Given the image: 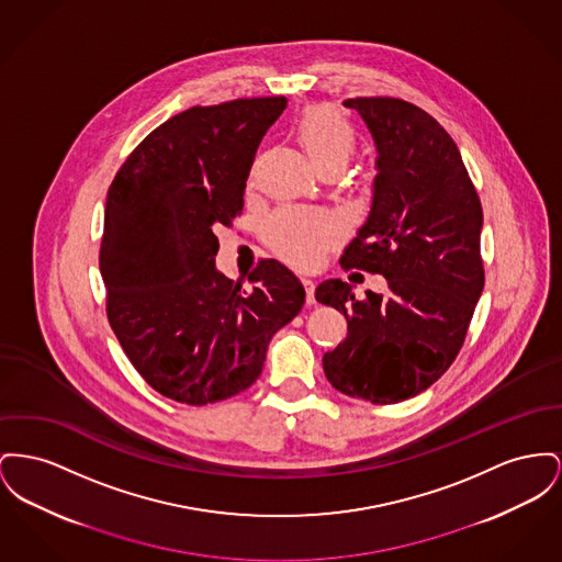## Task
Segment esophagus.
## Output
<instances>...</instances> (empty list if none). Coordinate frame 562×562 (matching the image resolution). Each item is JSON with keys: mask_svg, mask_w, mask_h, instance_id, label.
<instances>
[{"mask_svg": "<svg viewBox=\"0 0 562 562\" xmlns=\"http://www.w3.org/2000/svg\"><path fill=\"white\" fill-rule=\"evenodd\" d=\"M301 284H303V289H305V301H307V305H314V303H316V299H314V291H316L314 280L303 278V280H301Z\"/></svg>", "mask_w": 562, "mask_h": 562, "instance_id": "esophagus-1", "label": "esophagus"}]
</instances>
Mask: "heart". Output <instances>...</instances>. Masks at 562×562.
I'll use <instances>...</instances> for the list:
<instances>
[{
    "instance_id": "1",
    "label": "heart",
    "mask_w": 562,
    "mask_h": 562,
    "mask_svg": "<svg viewBox=\"0 0 562 562\" xmlns=\"http://www.w3.org/2000/svg\"><path fill=\"white\" fill-rule=\"evenodd\" d=\"M295 137L318 171L346 167L359 146L350 121L330 105H310L295 121ZM341 225L325 210L280 207L263 223L265 244L286 263L314 267L339 239Z\"/></svg>"
}]
</instances>
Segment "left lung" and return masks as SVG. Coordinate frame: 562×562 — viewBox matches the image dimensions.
<instances>
[{"label":"left lung","mask_w":562,"mask_h":562,"mask_svg":"<svg viewBox=\"0 0 562 562\" xmlns=\"http://www.w3.org/2000/svg\"><path fill=\"white\" fill-rule=\"evenodd\" d=\"M378 146L371 214L339 263L380 273L389 295H352L327 280L316 301L348 321L346 339L323 357L344 395L375 405L427 391L461 352L484 289L482 203L448 132L396 98H355Z\"/></svg>","instance_id":"8db88e82"}]
</instances>
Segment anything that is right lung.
Instances as JSON below:
<instances>
[{
	"label": "right lung",
	"mask_w": 562,
	"mask_h": 562,
	"mask_svg": "<svg viewBox=\"0 0 562 562\" xmlns=\"http://www.w3.org/2000/svg\"><path fill=\"white\" fill-rule=\"evenodd\" d=\"M286 98L195 105L148 133L116 171L100 269L108 323L137 373L187 405L252 386L267 344L305 301L297 278L265 259L248 282L216 271L218 225L232 227L265 132Z\"/></svg>",
	"instance_id": "obj_1"
}]
</instances>
